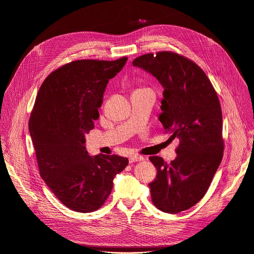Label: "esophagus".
Wrapping results in <instances>:
<instances>
[{"label":"esophagus","mask_w":254,"mask_h":254,"mask_svg":"<svg viewBox=\"0 0 254 254\" xmlns=\"http://www.w3.org/2000/svg\"><path fill=\"white\" fill-rule=\"evenodd\" d=\"M143 160V158L142 157H140V156H136V155H131L129 158H128V161H129V163L131 164V163H136V162H140V161H142Z\"/></svg>","instance_id":"1"}]
</instances>
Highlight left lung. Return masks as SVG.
<instances>
[{
	"mask_svg": "<svg viewBox=\"0 0 254 254\" xmlns=\"http://www.w3.org/2000/svg\"><path fill=\"white\" fill-rule=\"evenodd\" d=\"M163 85L159 117L164 128L179 138L177 157L170 163L150 157L157 168L152 183L154 205L166 213H179L197 204L206 194L224 151L220 101L205 72L189 58L172 51L138 56L132 61Z\"/></svg>",
	"mask_w": 254,
	"mask_h": 254,
	"instance_id": "1",
	"label": "left lung"
}]
</instances>
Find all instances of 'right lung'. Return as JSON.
I'll use <instances>...</instances> for the list:
<instances>
[{"instance_id":"right-lung-1","label":"right lung","mask_w":254,"mask_h":254,"mask_svg":"<svg viewBox=\"0 0 254 254\" xmlns=\"http://www.w3.org/2000/svg\"><path fill=\"white\" fill-rule=\"evenodd\" d=\"M127 57L114 61L82 59L67 63L45 78L29 119L39 173L52 193L69 209L89 213L112 193L113 180L127 158L90 157L85 134L94 128L108 80Z\"/></svg>"}]
</instances>
